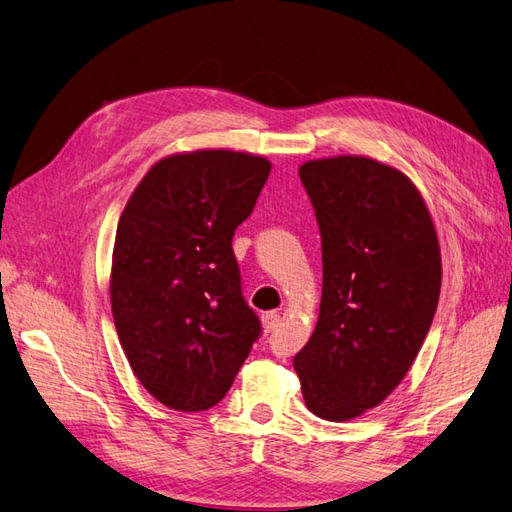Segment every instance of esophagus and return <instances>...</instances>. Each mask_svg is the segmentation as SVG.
Masks as SVG:
<instances>
[{
    "instance_id": "obj_1",
    "label": "esophagus",
    "mask_w": 512,
    "mask_h": 512,
    "mask_svg": "<svg viewBox=\"0 0 512 512\" xmlns=\"http://www.w3.org/2000/svg\"><path fill=\"white\" fill-rule=\"evenodd\" d=\"M278 323H280V315L276 313V310H269V313L263 315V328H265V332L276 330Z\"/></svg>"
}]
</instances>
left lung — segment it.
<instances>
[{
    "label": "left lung",
    "mask_w": 512,
    "mask_h": 512,
    "mask_svg": "<svg viewBox=\"0 0 512 512\" xmlns=\"http://www.w3.org/2000/svg\"><path fill=\"white\" fill-rule=\"evenodd\" d=\"M299 180L321 232L319 321L293 358L310 413L347 421L404 380L432 326L441 249L402 171L363 156L310 160Z\"/></svg>",
    "instance_id": "left-lung-1"
}]
</instances>
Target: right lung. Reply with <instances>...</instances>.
I'll return each instance as SVG.
<instances>
[{
  "label": "right lung",
  "instance_id": "right-lung-1",
  "mask_svg": "<svg viewBox=\"0 0 512 512\" xmlns=\"http://www.w3.org/2000/svg\"><path fill=\"white\" fill-rule=\"evenodd\" d=\"M269 171L267 158L226 149L167 156L123 208L112 317L134 376L173 410L219 404L263 332L241 291L232 236Z\"/></svg>",
  "mask_w": 512,
  "mask_h": 512
}]
</instances>
